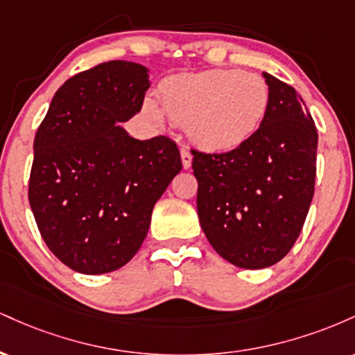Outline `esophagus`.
<instances>
[{
    "label": "esophagus",
    "instance_id": "34e87169",
    "mask_svg": "<svg viewBox=\"0 0 355 355\" xmlns=\"http://www.w3.org/2000/svg\"><path fill=\"white\" fill-rule=\"evenodd\" d=\"M180 155H182V164H183V168H190L191 166V153L189 148H182L180 150Z\"/></svg>",
    "mask_w": 355,
    "mask_h": 355
}]
</instances>
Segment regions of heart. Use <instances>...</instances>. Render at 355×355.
Masks as SVG:
<instances>
[{"mask_svg": "<svg viewBox=\"0 0 355 355\" xmlns=\"http://www.w3.org/2000/svg\"><path fill=\"white\" fill-rule=\"evenodd\" d=\"M158 103L146 98L141 115L153 126L165 123V115L202 148L227 152L239 148L255 135L267 115L270 92L267 81L254 73L209 70L183 73L162 81Z\"/></svg>", "mask_w": 355, "mask_h": 355, "instance_id": "obj_1", "label": "heart"}]
</instances>
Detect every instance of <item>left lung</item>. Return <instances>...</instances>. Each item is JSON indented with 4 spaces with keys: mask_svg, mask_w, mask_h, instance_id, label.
<instances>
[{
    "mask_svg": "<svg viewBox=\"0 0 355 355\" xmlns=\"http://www.w3.org/2000/svg\"><path fill=\"white\" fill-rule=\"evenodd\" d=\"M263 78L270 103L250 140L225 153L191 150L202 230L242 268L270 267L291 252L315 185L319 135L311 113L291 85Z\"/></svg>",
    "mask_w": 355,
    "mask_h": 355,
    "instance_id": "8db88e82",
    "label": "left lung"
}]
</instances>
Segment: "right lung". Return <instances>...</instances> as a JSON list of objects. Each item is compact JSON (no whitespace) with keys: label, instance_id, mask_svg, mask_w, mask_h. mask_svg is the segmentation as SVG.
I'll list each match as a JSON object with an SVG mask.
<instances>
[{"label":"right lung","instance_id":"right-lung-1","mask_svg":"<svg viewBox=\"0 0 355 355\" xmlns=\"http://www.w3.org/2000/svg\"><path fill=\"white\" fill-rule=\"evenodd\" d=\"M148 88L141 64H96L61 85L35 135L28 198L36 225L80 274H107L133 259L153 205L182 170L168 137L137 140L120 126L140 112Z\"/></svg>","mask_w":355,"mask_h":355}]
</instances>
